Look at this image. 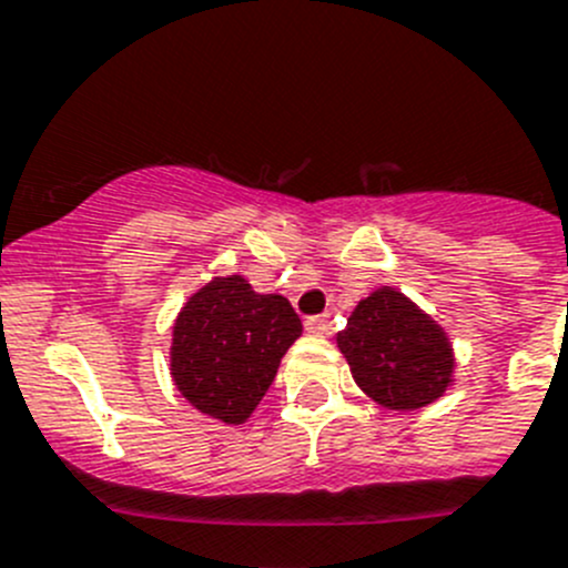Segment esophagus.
<instances>
[{
	"label": "esophagus",
	"instance_id": "esophagus-1",
	"mask_svg": "<svg viewBox=\"0 0 568 568\" xmlns=\"http://www.w3.org/2000/svg\"><path fill=\"white\" fill-rule=\"evenodd\" d=\"M305 331L314 333V336H325V333L331 331V316H308V320H305Z\"/></svg>",
	"mask_w": 568,
	"mask_h": 568
}]
</instances>
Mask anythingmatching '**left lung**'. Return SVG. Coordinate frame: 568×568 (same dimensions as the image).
I'll return each mask as SVG.
<instances>
[{"mask_svg": "<svg viewBox=\"0 0 568 568\" xmlns=\"http://www.w3.org/2000/svg\"><path fill=\"white\" fill-rule=\"evenodd\" d=\"M336 344L364 395L384 409H423L454 384L457 358L445 331L392 285L358 302Z\"/></svg>", "mask_w": 568, "mask_h": 568, "instance_id": "obj_1", "label": "left lung"}]
</instances>
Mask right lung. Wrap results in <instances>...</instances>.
Returning <instances> with one entry per match:
<instances>
[{
  "instance_id": "add662e5",
  "label": "right lung",
  "mask_w": 568,
  "mask_h": 568,
  "mask_svg": "<svg viewBox=\"0 0 568 568\" xmlns=\"http://www.w3.org/2000/svg\"><path fill=\"white\" fill-rule=\"evenodd\" d=\"M302 336V322L280 294H257L241 274L212 277L173 322L171 378L190 406L241 426Z\"/></svg>"
}]
</instances>
